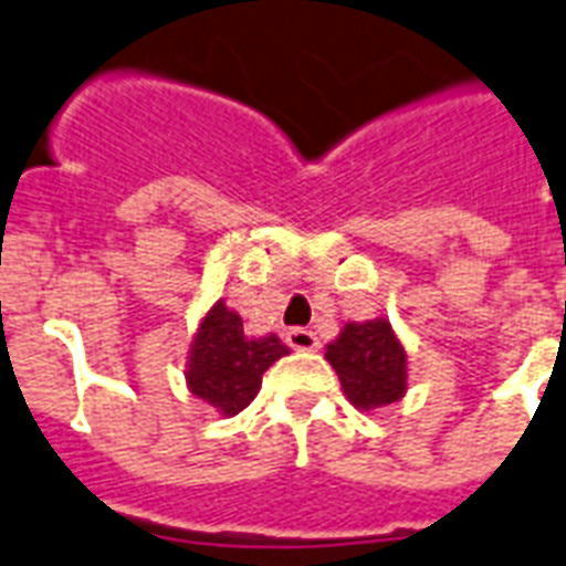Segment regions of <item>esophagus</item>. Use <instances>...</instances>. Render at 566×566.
I'll return each instance as SVG.
<instances>
[{
    "label": "esophagus",
    "instance_id": "1",
    "mask_svg": "<svg viewBox=\"0 0 566 566\" xmlns=\"http://www.w3.org/2000/svg\"><path fill=\"white\" fill-rule=\"evenodd\" d=\"M286 342H289V347H292V350H318V347H321L318 336H315V333H312V329H306V327L289 329Z\"/></svg>",
    "mask_w": 566,
    "mask_h": 566
}]
</instances>
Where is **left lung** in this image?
Instances as JSON below:
<instances>
[{"mask_svg": "<svg viewBox=\"0 0 566 566\" xmlns=\"http://www.w3.org/2000/svg\"><path fill=\"white\" fill-rule=\"evenodd\" d=\"M324 359L356 409H379L406 395V350L386 318L345 324Z\"/></svg>", "mask_w": 566, "mask_h": 566, "instance_id": "obj_1", "label": "left lung"}]
</instances>
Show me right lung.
<instances>
[{
    "instance_id": "1",
    "label": "right lung",
    "mask_w": 566,
    "mask_h": 566,
    "mask_svg": "<svg viewBox=\"0 0 566 566\" xmlns=\"http://www.w3.org/2000/svg\"><path fill=\"white\" fill-rule=\"evenodd\" d=\"M289 347L274 333L245 336L242 318L216 301L201 321L187 356V386L224 418L239 415L256 397L262 374L286 356Z\"/></svg>"
}]
</instances>
